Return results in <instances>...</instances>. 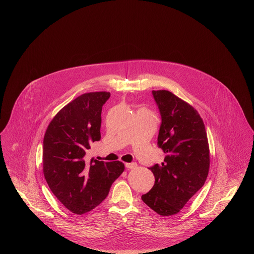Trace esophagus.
I'll list each match as a JSON object with an SVG mask.
<instances>
[{"label":"esophagus","mask_w":254,"mask_h":254,"mask_svg":"<svg viewBox=\"0 0 254 254\" xmlns=\"http://www.w3.org/2000/svg\"><path fill=\"white\" fill-rule=\"evenodd\" d=\"M126 168L128 169H134L137 168V164L136 163H127L126 164Z\"/></svg>","instance_id":"34e87169"}]
</instances>
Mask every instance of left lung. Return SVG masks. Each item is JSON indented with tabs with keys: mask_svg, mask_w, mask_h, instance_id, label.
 <instances>
[{
	"mask_svg": "<svg viewBox=\"0 0 254 254\" xmlns=\"http://www.w3.org/2000/svg\"><path fill=\"white\" fill-rule=\"evenodd\" d=\"M162 123L158 146L166 153L161 165L149 168L155 183L142 200L158 214H177L205 184L209 146L198 111L169 90H153Z\"/></svg>",
	"mask_w": 254,
	"mask_h": 254,
	"instance_id": "left-lung-1",
	"label": "left lung"
}]
</instances>
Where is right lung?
<instances>
[{
    "instance_id": "right-lung-1",
    "label": "right lung",
    "mask_w": 254,
    "mask_h": 254,
    "mask_svg": "<svg viewBox=\"0 0 254 254\" xmlns=\"http://www.w3.org/2000/svg\"><path fill=\"white\" fill-rule=\"evenodd\" d=\"M109 92L77 97L54 116L44 137L43 171L50 190L68 210L84 214L100 205L125 170L120 161L91 159L90 143L101 139V113Z\"/></svg>"
}]
</instances>
